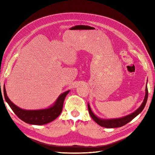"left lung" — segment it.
<instances>
[{
  "mask_svg": "<svg viewBox=\"0 0 155 155\" xmlns=\"http://www.w3.org/2000/svg\"><path fill=\"white\" fill-rule=\"evenodd\" d=\"M147 83H146V87H145V95L142 104L140 106L138 109L137 110H136L134 112H133V113L124 117H121V118H118L102 119L99 118V117H97L93 113V112L91 110V108L90 107V105H89L88 103V109L89 114H90L92 118L94 120L98 125H100L101 127H104L116 128V127H120L125 125V124L129 123V121H130L133 119H134L136 116H137L144 109L145 104H146L147 103V97H148V90H147Z\"/></svg>",
  "mask_w": 155,
  "mask_h": 155,
  "instance_id": "1",
  "label": "left lung"
}]
</instances>
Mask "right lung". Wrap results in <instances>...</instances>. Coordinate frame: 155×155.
Masks as SVG:
<instances>
[{"label":"right lung","mask_w":155,"mask_h":155,"mask_svg":"<svg viewBox=\"0 0 155 155\" xmlns=\"http://www.w3.org/2000/svg\"><path fill=\"white\" fill-rule=\"evenodd\" d=\"M70 91L62 94L56 100L54 104L48 108L39 110H25L21 109L13 104L7 96L5 86H4V95L6 101L18 118L27 124L32 125H45L54 121L61 113L65 97Z\"/></svg>","instance_id":"right-lung-1"}]
</instances>
